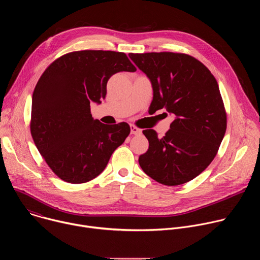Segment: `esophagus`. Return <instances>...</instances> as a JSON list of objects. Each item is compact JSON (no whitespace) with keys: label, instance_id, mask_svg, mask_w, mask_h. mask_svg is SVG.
Returning a JSON list of instances; mask_svg holds the SVG:
<instances>
[{"label":"esophagus","instance_id":"34e87169","mask_svg":"<svg viewBox=\"0 0 260 260\" xmlns=\"http://www.w3.org/2000/svg\"><path fill=\"white\" fill-rule=\"evenodd\" d=\"M131 134H132V135L139 136V135L142 134V129L139 128V127H137V126L134 125V124H131Z\"/></svg>","mask_w":260,"mask_h":260}]
</instances>
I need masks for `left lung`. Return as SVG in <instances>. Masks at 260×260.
Segmentation results:
<instances>
[{
	"instance_id": "1",
	"label": "left lung",
	"mask_w": 260,
	"mask_h": 260,
	"mask_svg": "<svg viewBox=\"0 0 260 260\" xmlns=\"http://www.w3.org/2000/svg\"><path fill=\"white\" fill-rule=\"evenodd\" d=\"M150 79L152 112L166 109L175 119L165 137L154 129L143 134L149 142L140 155L142 170L168 186L199 176L212 162L226 132V111L218 83L199 59L185 53H129Z\"/></svg>"
}]
</instances>
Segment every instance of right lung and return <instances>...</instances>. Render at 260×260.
Instances as JSON below:
<instances>
[{
  "mask_svg": "<svg viewBox=\"0 0 260 260\" xmlns=\"http://www.w3.org/2000/svg\"><path fill=\"white\" fill-rule=\"evenodd\" d=\"M122 71H137L123 52L73 51L52 61L37 82L30 135L61 180L80 184L94 179L129 135L126 122L104 124L90 113V103H101L110 77Z\"/></svg>",
  "mask_w": 260,
  "mask_h": 260,
  "instance_id": "1",
  "label": "right lung"
}]
</instances>
